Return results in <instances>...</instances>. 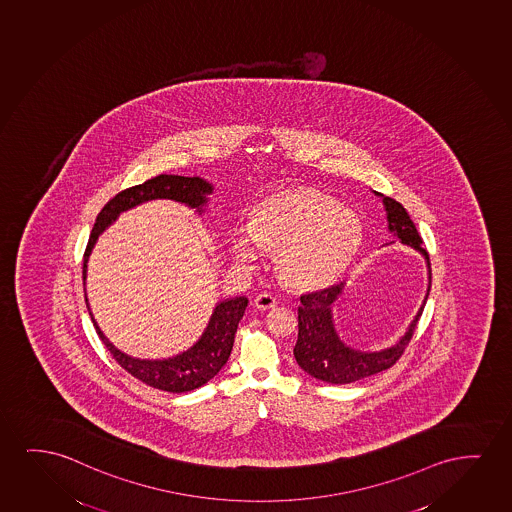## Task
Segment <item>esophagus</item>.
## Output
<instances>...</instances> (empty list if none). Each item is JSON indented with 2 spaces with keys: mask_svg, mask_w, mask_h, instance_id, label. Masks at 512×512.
Masks as SVG:
<instances>
[{
  "mask_svg": "<svg viewBox=\"0 0 512 512\" xmlns=\"http://www.w3.org/2000/svg\"><path fill=\"white\" fill-rule=\"evenodd\" d=\"M253 306L257 309H273L276 306V297L267 294V292H262L253 299Z\"/></svg>",
  "mask_w": 512,
  "mask_h": 512,
  "instance_id": "34e87169",
  "label": "esophagus"
}]
</instances>
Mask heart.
<instances>
[{"label":"heart","instance_id":"obj_1","mask_svg":"<svg viewBox=\"0 0 512 512\" xmlns=\"http://www.w3.org/2000/svg\"><path fill=\"white\" fill-rule=\"evenodd\" d=\"M364 239L355 211L315 190L267 197L252 211L248 227H234L231 248L252 264L260 248L276 250L274 267L287 285L302 290L329 287L343 276Z\"/></svg>","mask_w":512,"mask_h":512}]
</instances>
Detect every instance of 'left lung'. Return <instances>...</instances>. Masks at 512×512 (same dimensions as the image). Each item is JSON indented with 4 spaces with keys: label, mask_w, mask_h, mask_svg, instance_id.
Instances as JSON below:
<instances>
[{
    "label": "left lung",
    "mask_w": 512,
    "mask_h": 512,
    "mask_svg": "<svg viewBox=\"0 0 512 512\" xmlns=\"http://www.w3.org/2000/svg\"><path fill=\"white\" fill-rule=\"evenodd\" d=\"M372 194L381 197V203L386 211L388 232L399 239L402 245L413 248L414 252L420 253L425 259L428 274L427 294L423 297L413 320L407 325L406 332L383 350H358L355 346L344 343L343 337L339 336L334 322V304L343 295L346 281L318 292L301 295L299 336L294 348L295 360L309 376L332 385H348L358 379L369 378L372 374L390 369L406 350L407 343L411 341L432 285L427 250L421 248L420 234L416 231V225L413 224L411 217L407 215L406 208L392 197L383 196L376 190H372ZM392 243L393 241H390L386 245Z\"/></svg>",
    "instance_id": "obj_1"
}]
</instances>
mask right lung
Wrapping results in <instances>:
<instances>
[{"instance_id":"1","label":"right lung","mask_w":512,"mask_h":512,"mask_svg":"<svg viewBox=\"0 0 512 512\" xmlns=\"http://www.w3.org/2000/svg\"><path fill=\"white\" fill-rule=\"evenodd\" d=\"M213 183L204 180L201 176L159 175L147 180L141 185L122 190L106 203L105 208L99 211L96 224L92 227L91 238L84 253V290L87 280V262L91 257L92 248L96 245L99 236L120 217V213L133 210L140 204L155 201V199H169L175 203L183 204L197 215H204L208 211L210 196L213 194ZM85 304L89 309L92 323L96 327L99 339L105 343L113 358L119 362L134 378L140 379L145 385L154 386L159 390L171 393L190 392L199 386L206 385L210 379L215 378L225 362L231 357L234 334L238 330V323L245 315L248 299L245 295H236L229 299H222L213 308L208 325L196 343L189 350L168 358H138L120 351L115 344L99 329L98 322L94 320L87 292Z\"/></svg>"}]
</instances>
